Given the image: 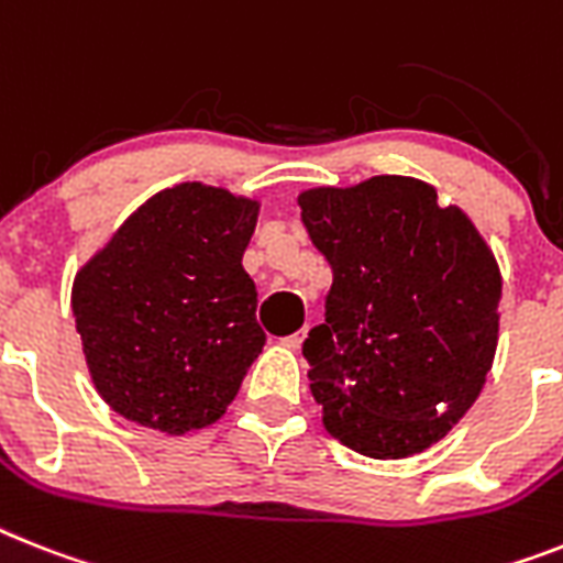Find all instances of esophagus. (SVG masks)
I'll return each mask as SVG.
<instances>
[{"mask_svg": "<svg viewBox=\"0 0 563 563\" xmlns=\"http://www.w3.org/2000/svg\"><path fill=\"white\" fill-rule=\"evenodd\" d=\"M305 336H308V324H305V328H301V331H296V333H290V336L282 339V345L290 347V351H299L301 342H305Z\"/></svg>", "mask_w": 563, "mask_h": 563, "instance_id": "obj_1", "label": "esophagus"}]
</instances>
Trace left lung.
I'll return each mask as SVG.
<instances>
[{
    "label": "left lung",
    "instance_id": "8db88e82",
    "mask_svg": "<svg viewBox=\"0 0 563 563\" xmlns=\"http://www.w3.org/2000/svg\"><path fill=\"white\" fill-rule=\"evenodd\" d=\"M328 258L324 324L305 339L331 438L374 460L420 454L481 397L498 351L500 267L472 218L420 178L299 192Z\"/></svg>",
    "mask_w": 563,
    "mask_h": 563
}]
</instances>
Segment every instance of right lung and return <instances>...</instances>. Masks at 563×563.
<instances>
[{
	"instance_id": "add662e5",
	"label": "right lung",
	"mask_w": 563,
	"mask_h": 563,
	"mask_svg": "<svg viewBox=\"0 0 563 563\" xmlns=\"http://www.w3.org/2000/svg\"><path fill=\"white\" fill-rule=\"evenodd\" d=\"M258 198L201 180L161 189L82 264L71 310L88 376L125 420L187 434L227 415L262 354L244 250Z\"/></svg>"
}]
</instances>
